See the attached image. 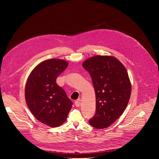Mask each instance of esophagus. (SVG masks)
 <instances>
[{"label":"esophagus","instance_id":"34e87169","mask_svg":"<svg viewBox=\"0 0 159 159\" xmlns=\"http://www.w3.org/2000/svg\"><path fill=\"white\" fill-rule=\"evenodd\" d=\"M75 105L76 106V107H79L80 106V99H78V100H77V101H75Z\"/></svg>","mask_w":159,"mask_h":159}]
</instances>
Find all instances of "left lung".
Segmentation results:
<instances>
[{
	"mask_svg": "<svg viewBox=\"0 0 159 159\" xmlns=\"http://www.w3.org/2000/svg\"><path fill=\"white\" fill-rule=\"evenodd\" d=\"M82 66L91 77L95 89L96 107L89 120L95 128H106L118 120L129 102L131 85L123 65L111 56H94Z\"/></svg>",
	"mask_w": 159,
	"mask_h": 159,
	"instance_id": "1",
	"label": "left lung"
}]
</instances>
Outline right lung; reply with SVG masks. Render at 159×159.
Here are the masks:
<instances>
[{
    "label": "right lung",
    "instance_id": "1",
    "mask_svg": "<svg viewBox=\"0 0 159 159\" xmlns=\"http://www.w3.org/2000/svg\"><path fill=\"white\" fill-rule=\"evenodd\" d=\"M63 60L42 61L31 72L25 87L27 105L34 116L50 127L62 125L70 112L72 102L56 82L68 66Z\"/></svg>",
    "mask_w": 159,
    "mask_h": 159
}]
</instances>
